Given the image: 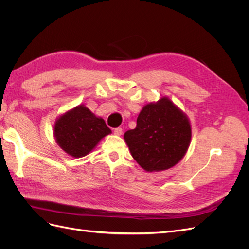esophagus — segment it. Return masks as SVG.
I'll list each match as a JSON object with an SVG mask.
<instances>
[{
    "label": "esophagus",
    "instance_id": "34e87169",
    "mask_svg": "<svg viewBox=\"0 0 249 249\" xmlns=\"http://www.w3.org/2000/svg\"><path fill=\"white\" fill-rule=\"evenodd\" d=\"M114 134L117 135V136H120V135L123 134V129H122V127H116V129H114Z\"/></svg>",
    "mask_w": 249,
    "mask_h": 249
}]
</instances>
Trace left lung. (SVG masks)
Returning <instances> with one entry per match:
<instances>
[{
	"label": "left lung",
	"instance_id": "left-lung-1",
	"mask_svg": "<svg viewBox=\"0 0 249 249\" xmlns=\"http://www.w3.org/2000/svg\"><path fill=\"white\" fill-rule=\"evenodd\" d=\"M124 141L132 157L146 171L171 168L183 159L191 140L187 115L168 97L145 105L134 130L126 131Z\"/></svg>",
	"mask_w": 249,
	"mask_h": 249
}]
</instances>
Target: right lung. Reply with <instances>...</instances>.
<instances>
[{"label":"right lung","mask_w":249,"mask_h":249,"mask_svg":"<svg viewBox=\"0 0 249 249\" xmlns=\"http://www.w3.org/2000/svg\"><path fill=\"white\" fill-rule=\"evenodd\" d=\"M111 130L102 117H96L84 105L64 113L55 123L58 145L73 158L88 155Z\"/></svg>","instance_id":"obj_1"}]
</instances>
